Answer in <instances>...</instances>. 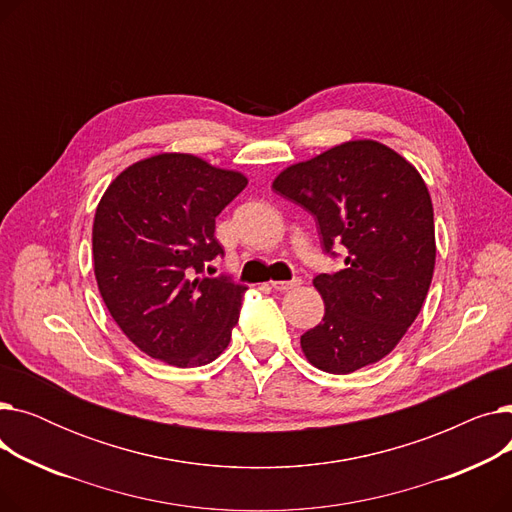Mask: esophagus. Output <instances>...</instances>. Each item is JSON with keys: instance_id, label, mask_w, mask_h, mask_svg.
<instances>
[{"instance_id": "1", "label": "esophagus", "mask_w": 512, "mask_h": 512, "mask_svg": "<svg viewBox=\"0 0 512 512\" xmlns=\"http://www.w3.org/2000/svg\"><path fill=\"white\" fill-rule=\"evenodd\" d=\"M299 284H301V278H292V280H288V282L276 280V282H272V288H274V290H280V292H286V290H290V288H294V286H299Z\"/></svg>"}]
</instances>
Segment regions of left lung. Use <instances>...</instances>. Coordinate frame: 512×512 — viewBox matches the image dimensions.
<instances>
[{
	"instance_id": "obj_1",
	"label": "left lung",
	"mask_w": 512,
	"mask_h": 512,
	"mask_svg": "<svg viewBox=\"0 0 512 512\" xmlns=\"http://www.w3.org/2000/svg\"><path fill=\"white\" fill-rule=\"evenodd\" d=\"M309 211L344 270L313 284L326 303L301 336L305 357L344 375L384 359L419 315L436 265L434 207L419 172L390 147L348 141L286 168L272 184Z\"/></svg>"
}]
</instances>
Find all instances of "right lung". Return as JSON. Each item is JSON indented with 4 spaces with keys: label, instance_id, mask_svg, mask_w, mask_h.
<instances>
[{
    "label": "right lung",
    "instance_id": "1",
    "mask_svg": "<svg viewBox=\"0 0 512 512\" xmlns=\"http://www.w3.org/2000/svg\"><path fill=\"white\" fill-rule=\"evenodd\" d=\"M247 178L186 153L126 168L99 201L93 265L101 299L130 342L176 367L222 355L247 286L203 276L224 257L215 218Z\"/></svg>",
    "mask_w": 512,
    "mask_h": 512
}]
</instances>
